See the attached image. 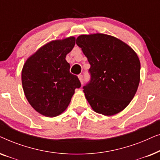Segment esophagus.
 Instances as JSON below:
<instances>
[{"mask_svg":"<svg viewBox=\"0 0 160 160\" xmlns=\"http://www.w3.org/2000/svg\"><path fill=\"white\" fill-rule=\"evenodd\" d=\"M78 78H79L81 83H82L83 82V80H84V78H83L82 74H79V75L78 76Z\"/></svg>","mask_w":160,"mask_h":160,"instance_id":"34e87169","label":"esophagus"}]
</instances>
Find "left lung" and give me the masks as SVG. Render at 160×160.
Wrapping results in <instances>:
<instances>
[{
	"mask_svg": "<svg viewBox=\"0 0 160 160\" xmlns=\"http://www.w3.org/2000/svg\"><path fill=\"white\" fill-rule=\"evenodd\" d=\"M90 68V80L83 87L95 112L114 115L126 108L136 93L141 63L132 48L106 34L82 35L76 38Z\"/></svg>",
	"mask_w": 160,
	"mask_h": 160,
	"instance_id": "obj_1",
	"label": "left lung"
}]
</instances>
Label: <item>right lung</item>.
<instances>
[{"mask_svg": "<svg viewBox=\"0 0 160 160\" xmlns=\"http://www.w3.org/2000/svg\"><path fill=\"white\" fill-rule=\"evenodd\" d=\"M76 43L74 37L52 41L28 59L22 71L25 97L36 111L54 117L62 113L76 88L81 87L78 76L70 72L67 54Z\"/></svg>", "mask_w": 160, "mask_h": 160, "instance_id": "obj_1", "label": "right lung"}]
</instances>
